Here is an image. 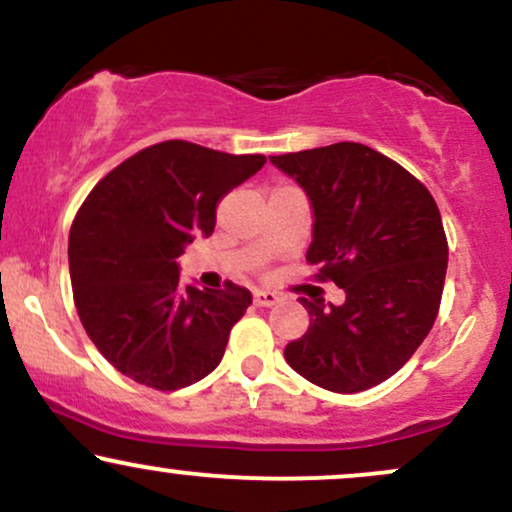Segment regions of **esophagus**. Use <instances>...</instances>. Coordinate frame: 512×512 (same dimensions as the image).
Instances as JSON below:
<instances>
[{
	"instance_id": "1",
	"label": "esophagus",
	"mask_w": 512,
	"mask_h": 512,
	"mask_svg": "<svg viewBox=\"0 0 512 512\" xmlns=\"http://www.w3.org/2000/svg\"><path fill=\"white\" fill-rule=\"evenodd\" d=\"M255 305H262V308H269V305H276L281 301V296L279 293H274V291H267V289H260V291H255Z\"/></svg>"
}]
</instances>
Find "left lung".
I'll return each instance as SVG.
<instances>
[{
  "mask_svg": "<svg viewBox=\"0 0 512 512\" xmlns=\"http://www.w3.org/2000/svg\"><path fill=\"white\" fill-rule=\"evenodd\" d=\"M313 207L305 260L346 293L308 301L310 327L286 344V363L325 390L363 392L395 375L436 322L448 240L436 199L370 146L339 142L269 156Z\"/></svg>",
  "mask_w": 512,
  "mask_h": 512,
  "instance_id": "1",
  "label": "left lung"
}]
</instances>
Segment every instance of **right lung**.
<instances>
[{
	"instance_id": "add662e5",
	"label": "right lung",
	"mask_w": 512,
	"mask_h": 512,
	"mask_svg": "<svg viewBox=\"0 0 512 512\" xmlns=\"http://www.w3.org/2000/svg\"><path fill=\"white\" fill-rule=\"evenodd\" d=\"M264 161L173 139L110 170L81 204L69 231L76 313L96 349L134 383L180 390L221 363L250 291L231 281L182 289L178 257L214 233L221 199Z\"/></svg>"
}]
</instances>
